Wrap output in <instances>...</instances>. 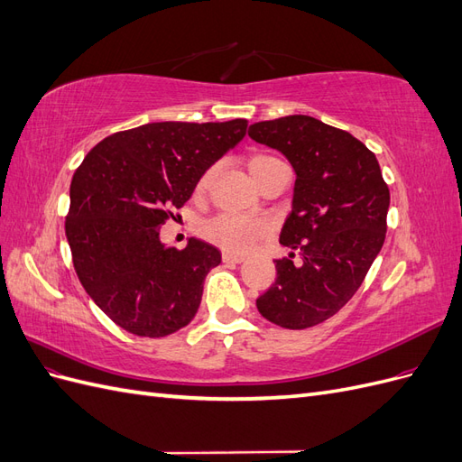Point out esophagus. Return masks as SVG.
I'll return each mask as SVG.
<instances>
[{
  "instance_id": "1",
  "label": "esophagus",
  "mask_w": 462,
  "mask_h": 462,
  "mask_svg": "<svg viewBox=\"0 0 462 462\" xmlns=\"http://www.w3.org/2000/svg\"><path fill=\"white\" fill-rule=\"evenodd\" d=\"M221 260L226 263H241L245 260V256H239V254H231V253H223L221 254Z\"/></svg>"
}]
</instances>
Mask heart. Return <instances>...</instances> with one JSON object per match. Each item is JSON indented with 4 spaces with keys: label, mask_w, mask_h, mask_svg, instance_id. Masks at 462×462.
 Wrapping results in <instances>:
<instances>
[{
    "label": "heart",
    "mask_w": 462,
    "mask_h": 462,
    "mask_svg": "<svg viewBox=\"0 0 462 462\" xmlns=\"http://www.w3.org/2000/svg\"><path fill=\"white\" fill-rule=\"evenodd\" d=\"M283 165L285 163L282 160L270 156V153H253L246 162L248 171L254 177L258 185L265 177L272 175L275 170H279V167ZM214 173H216V167H208V170L200 175L197 183V194H204L209 189ZM200 235L208 243L219 246L221 250H226V253L243 254L256 241L262 239L265 235V227L263 223L254 219H246L233 214H217L212 219L202 223Z\"/></svg>",
    "instance_id": "obj_1"
}]
</instances>
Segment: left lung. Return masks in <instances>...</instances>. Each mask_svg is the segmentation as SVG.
Here are the masks:
<instances>
[{"mask_svg":"<svg viewBox=\"0 0 462 462\" xmlns=\"http://www.w3.org/2000/svg\"><path fill=\"white\" fill-rule=\"evenodd\" d=\"M253 141L275 148L297 173L279 243L300 263L275 260L277 277L256 299L260 314L306 329L353 299L385 241L389 189L374 152L351 133L309 116L250 125Z\"/></svg>","mask_w":462,"mask_h":462,"instance_id":"1","label":"left lung"}]
</instances>
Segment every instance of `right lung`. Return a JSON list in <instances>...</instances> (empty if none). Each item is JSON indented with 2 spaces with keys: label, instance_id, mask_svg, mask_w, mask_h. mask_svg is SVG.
<instances>
[{
  "label": "right lung",
  "instance_id": "obj_1",
  "mask_svg": "<svg viewBox=\"0 0 462 462\" xmlns=\"http://www.w3.org/2000/svg\"><path fill=\"white\" fill-rule=\"evenodd\" d=\"M246 127V119L148 123L106 136L77 167L65 235L82 287L119 328L165 337L197 314L219 250L199 239L165 246L158 229Z\"/></svg>",
  "mask_w": 462,
  "mask_h": 462
}]
</instances>
